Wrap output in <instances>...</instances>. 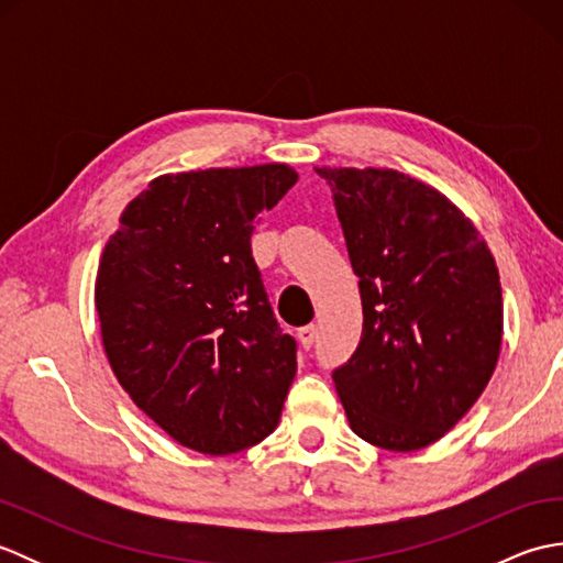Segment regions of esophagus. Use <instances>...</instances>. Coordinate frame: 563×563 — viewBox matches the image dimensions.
<instances>
[{
	"instance_id": "obj_1",
	"label": "esophagus",
	"mask_w": 563,
	"mask_h": 563,
	"mask_svg": "<svg viewBox=\"0 0 563 563\" xmlns=\"http://www.w3.org/2000/svg\"><path fill=\"white\" fill-rule=\"evenodd\" d=\"M297 339H300V345L305 351H309L314 345V341H317V329H314V324H309V327H302L300 331H297Z\"/></svg>"
}]
</instances>
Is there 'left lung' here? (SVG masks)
I'll return each instance as SVG.
<instances>
[{
	"instance_id": "obj_1",
	"label": "left lung",
	"mask_w": 563,
	"mask_h": 563,
	"mask_svg": "<svg viewBox=\"0 0 563 563\" xmlns=\"http://www.w3.org/2000/svg\"><path fill=\"white\" fill-rule=\"evenodd\" d=\"M327 178L363 300V336L333 382L355 435L391 452L440 440L492 379L504 343L496 261L438 188L394 169Z\"/></svg>"
}]
</instances>
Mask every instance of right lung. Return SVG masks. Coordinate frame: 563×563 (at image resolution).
<instances>
[{
  "label": "right lung",
  "mask_w": 563,
  "mask_h": 563,
  "mask_svg": "<svg viewBox=\"0 0 563 563\" xmlns=\"http://www.w3.org/2000/svg\"><path fill=\"white\" fill-rule=\"evenodd\" d=\"M297 184L288 164L162 174L130 200L97 271L101 343L121 387L202 454L268 438L297 373L251 232Z\"/></svg>",
  "instance_id": "add662e5"
}]
</instances>
